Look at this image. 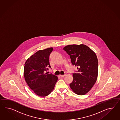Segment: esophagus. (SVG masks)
<instances>
[{
  "instance_id": "34e87169",
  "label": "esophagus",
  "mask_w": 120,
  "mask_h": 120,
  "mask_svg": "<svg viewBox=\"0 0 120 120\" xmlns=\"http://www.w3.org/2000/svg\"><path fill=\"white\" fill-rule=\"evenodd\" d=\"M65 75H66V74H64V75H60V76L61 77H64Z\"/></svg>"
}]
</instances>
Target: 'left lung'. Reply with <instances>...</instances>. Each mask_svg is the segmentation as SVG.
Listing matches in <instances>:
<instances>
[{"mask_svg":"<svg viewBox=\"0 0 120 120\" xmlns=\"http://www.w3.org/2000/svg\"><path fill=\"white\" fill-rule=\"evenodd\" d=\"M64 49L70 56L72 64L77 66V73L73 74L74 80L70 84L75 94L83 95L94 85L98 76V60L95 53L84 44L68 45Z\"/></svg>","mask_w":120,"mask_h":120,"instance_id":"8db88e82","label":"left lung"}]
</instances>
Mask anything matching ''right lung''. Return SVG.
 <instances>
[{
  "label": "right lung",
  "mask_w": 120,
  "mask_h": 120,
  "mask_svg": "<svg viewBox=\"0 0 120 120\" xmlns=\"http://www.w3.org/2000/svg\"><path fill=\"white\" fill-rule=\"evenodd\" d=\"M53 48L40 50L28 59L25 63L24 76L30 88L40 97L49 94L54 88L58 77L45 73L50 68L49 56Z\"/></svg>",
  "instance_id": "right-lung-1"
}]
</instances>
